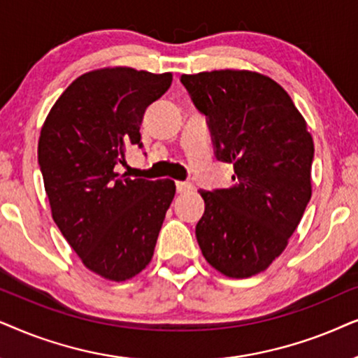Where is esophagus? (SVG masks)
<instances>
[{
    "instance_id": "34e87169",
    "label": "esophagus",
    "mask_w": 358,
    "mask_h": 358,
    "mask_svg": "<svg viewBox=\"0 0 358 358\" xmlns=\"http://www.w3.org/2000/svg\"><path fill=\"white\" fill-rule=\"evenodd\" d=\"M192 189H193V185L192 183H188V182H176V192H178L180 194L192 192Z\"/></svg>"
}]
</instances>
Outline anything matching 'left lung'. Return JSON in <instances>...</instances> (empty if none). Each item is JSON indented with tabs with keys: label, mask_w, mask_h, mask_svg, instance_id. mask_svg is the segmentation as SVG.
<instances>
[{
	"label": "left lung",
	"mask_w": 358,
	"mask_h": 358,
	"mask_svg": "<svg viewBox=\"0 0 358 358\" xmlns=\"http://www.w3.org/2000/svg\"><path fill=\"white\" fill-rule=\"evenodd\" d=\"M182 83L208 116L217 160L234 165L232 187L199 189V249L222 275L249 278L282 255L311 199V132L289 94L259 71H201Z\"/></svg>",
	"instance_id": "1"
}]
</instances>
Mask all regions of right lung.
<instances>
[{"label": "right lung", "mask_w": 358, "mask_h": 358, "mask_svg": "<svg viewBox=\"0 0 358 358\" xmlns=\"http://www.w3.org/2000/svg\"><path fill=\"white\" fill-rule=\"evenodd\" d=\"M171 76L104 66L71 82L42 124L39 165L52 217L88 270L126 282L150 264L175 182L127 178L116 171L141 144L149 104Z\"/></svg>", "instance_id": "obj_1"}]
</instances>
